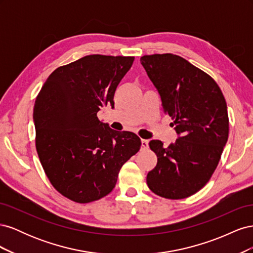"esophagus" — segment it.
Returning <instances> with one entry per match:
<instances>
[{
  "instance_id": "obj_1",
  "label": "esophagus",
  "mask_w": 253,
  "mask_h": 253,
  "mask_svg": "<svg viewBox=\"0 0 253 253\" xmlns=\"http://www.w3.org/2000/svg\"><path fill=\"white\" fill-rule=\"evenodd\" d=\"M149 148V140L141 139V150H147Z\"/></svg>"
}]
</instances>
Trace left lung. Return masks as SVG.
I'll list each match as a JSON object with an SVG mask.
<instances>
[{
  "instance_id": "8db88e82",
  "label": "left lung",
  "mask_w": 253,
  "mask_h": 253,
  "mask_svg": "<svg viewBox=\"0 0 253 253\" xmlns=\"http://www.w3.org/2000/svg\"><path fill=\"white\" fill-rule=\"evenodd\" d=\"M140 62L178 135L169 147L150 141L157 165L147 175L148 187L162 197L181 200L200 191L216 169L228 140L227 103L216 82L186 59L156 53Z\"/></svg>"
}]
</instances>
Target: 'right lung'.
<instances>
[{
	"label": "right lung",
	"instance_id": "1",
	"mask_svg": "<svg viewBox=\"0 0 253 253\" xmlns=\"http://www.w3.org/2000/svg\"><path fill=\"white\" fill-rule=\"evenodd\" d=\"M134 57L89 55L60 66L36 98V148L51 185L86 204L108 195L125 163L139 151L132 132H117L97 117L114 108V94Z\"/></svg>",
	"mask_w": 253,
	"mask_h": 253
}]
</instances>
